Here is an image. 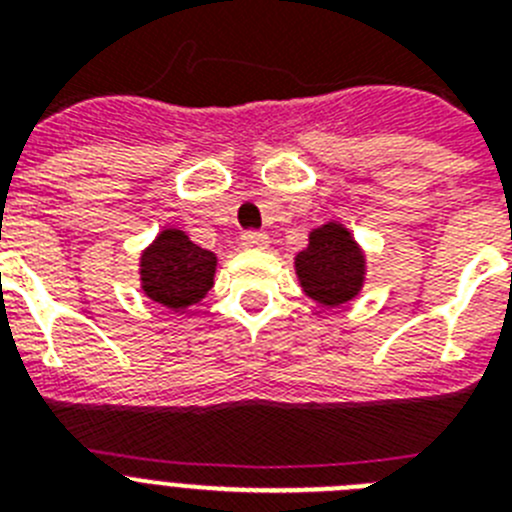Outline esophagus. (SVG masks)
Instances as JSON below:
<instances>
[{
    "label": "esophagus",
    "instance_id": "esophagus-1",
    "mask_svg": "<svg viewBox=\"0 0 512 512\" xmlns=\"http://www.w3.org/2000/svg\"><path fill=\"white\" fill-rule=\"evenodd\" d=\"M241 243L246 248H266L269 246V235L261 233V230H246L241 235Z\"/></svg>",
    "mask_w": 512,
    "mask_h": 512
}]
</instances>
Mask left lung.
I'll return each mask as SVG.
<instances>
[{"instance_id":"left-lung-1","label":"left lung","mask_w":512,"mask_h":512,"mask_svg":"<svg viewBox=\"0 0 512 512\" xmlns=\"http://www.w3.org/2000/svg\"><path fill=\"white\" fill-rule=\"evenodd\" d=\"M295 264L302 289L320 305H343L359 292L364 279V256L348 230L336 223L315 230Z\"/></svg>"}]
</instances>
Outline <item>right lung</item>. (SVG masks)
Returning a JSON list of instances; mask_svg holds the SVG:
<instances>
[{
	"label": "right lung",
	"mask_w": 512,
	"mask_h": 512,
	"mask_svg": "<svg viewBox=\"0 0 512 512\" xmlns=\"http://www.w3.org/2000/svg\"><path fill=\"white\" fill-rule=\"evenodd\" d=\"M215 264V253L194 246L182 230H164L140 259L143 289L164 307L184 310L207 295Z\"/></svg>",
	"instance_id": "obj_1"
}]
</instances>
